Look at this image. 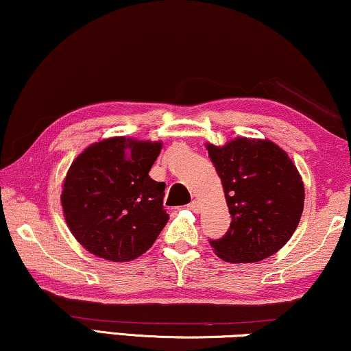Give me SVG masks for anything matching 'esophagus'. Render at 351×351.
Segmentation results:
<instances>
[{"label": "esophagus", "mask_w": 351, "mask_h": 351, "mask_svg": "<svg viewBox=\"0 0 351 351\" xmlns=\"http://www.w3.org/2000/svg\"><path fill=\"white\" fill-rule=\"evenodd\" d=\"M186 207H188V209H190V210H193V212H199V202H197L196 199L191 201L190 204H188Z\"/></svg>", "instance_id": "esophagus-1"}]
</instances>
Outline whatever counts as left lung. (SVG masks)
Returning a JSON list of instances; mask_svg holds the SVG:
<instances>
[{"instance_id": "left-lung-1", "label": "left lung", "mask_w": 351, "mask_h": 351, "mask_svg": "<svg viewBox=\"0 0 351 351\" xmlns=\"http://www.w3.org/2000/svg\"><path fill=\"white\" fill-rule=\"evenodd\" d=\"M221 179L231 225L209 241L221 260L256 263L272 256L296 231L304 209V184L287 152L271 141L237 138L207 145Z\"/></svg>"}]
</instances>
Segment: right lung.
I'll use <instances>...</instances> for the list:
<instances>
[{
  "label": "right lung",
  "mask_w": 351,
  "mask_h": 351,
  "mask_svg": "<svg viewBox=\"0 0 351 351\" xmlns=\"http://www.w3.org/2000/svg\"><path fill=\"white\" fill-rule=\"evenodd\" d=\"M161 142L110 138L96 142L66 174L64 220L80 245L104 260L123 263L154 245L169 220L165 182L150 179Z\"/></svg>",
  "instance_id": "add662e5"
}]
</instances>
